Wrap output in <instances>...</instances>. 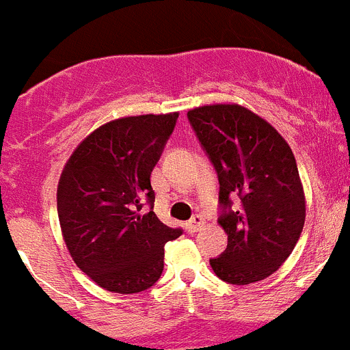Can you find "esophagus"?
<instances>
[{
    "mask_svg": "<svg viewBox=\"0 0 350 350\" xmlns=\"http://www.w3.org/2000/svg\"><path fill=\"white\" fill-rule=\"evenodd\" d=\"M203 226V217L202 215H194L193 219H191L187 224H185V230L189 231V233H196V231H200V228Z\"/></svg>",
    "mask_w": 350,
    "mask_h": 350,
    "instance_id": "1",
    "label": "esophagus"
}]
</instances>
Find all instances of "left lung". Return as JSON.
Segmentation results:
<instances>
[{
  "instance_id": "left-lung-1",
  "label": "left lung",
  "mask_w": 350,
  "mask_h": 350,
  "mask_svg": "<svg viewBox=\"0 0 350 350\" xmlns=\"http://www.w3.org/2000/svg\"><path fill=\"white\" fill-rule=\"evenodd\" d=\"M187 119L221 185L219 224L228 247L210 267L234 286L267 279L289 258L305 224L295 154L273 126L240 105H206ZM237 196L241 205L231 209Z\"/></svg>"
}]
</instances>
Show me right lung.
Instances as JSON below:
<instances>
[{
    "label": "right lung",
    "mask_w": 350,
    "mask_h": 350,
    "mask_svg": "<svg viewBox=\"0 0 350 350\" xmlns=\"http://www.w3.org/2000/svg\"><path fill=\"white\" fill-rule=\"evenodd\" d=\"M178 113L110 120L71 154L57 185L61 231L77 267L100 287L142 293L165 268V243L182 234L152 212L150 173ZM145 202L151 212L140 214Z\"/></svg>",
    "instance_id": "add662e5"
}]
</instances>
